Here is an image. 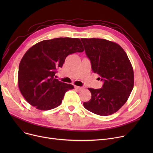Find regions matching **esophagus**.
I'll return each instance as SVG.
<instances>
[{
    "label": "esophagus",
    "mask_w": 153,
    "mask_h": 153,
    "mask_svg": "<svg viewBox=\"0 0 153 153\" xmlns=\"http://www.w3.org/2000/svg\"><path fill=\"white\" fill-rule=\"evenodd\" d=\"M74 88H75V89H76V90H77L78 91H82V89H84V87L77 86V85H75V86H74Z\"/></svg>",
    "instance_id": "1"
}]
</instances>
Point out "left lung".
<instances>
[{
  "mask_svg": "<svg viewBox=\"0 0 153 153\" xmlns=\"http://www.w3.org/2000/svg\"><path fill=\"white\" fill-rule=\"evenodd\" d=\"M92 69L103 81L101 89L88 88L91 100L84 102L85 109L101 116L114 114L126 102L134 85L131 64L117 43L101 38H81Z\"/></svg>",
  "mask_w": 153,
  "mask_h": 153,
  "instance_id": "obj_1",
  "label": "left lung"
}]
</instances>
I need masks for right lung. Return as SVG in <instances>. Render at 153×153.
I'll return each mask as SVG.
<instances>
[{
    "instance_id": "add662e5",
    "label": "right lung",
    "mask_w": 153,
    "mask_h": 153,
    "mask_svg": "<svg viewBox=\"0 0 153 153\" xmlns=\"http://www.w3.org/2000/svg\"><path fill=\"white\" fill-rule=\"evenodd\" d=\"M84 51L76 38H57L40 42L25 53L19 64L18 84L23 97L36 108L51 110L61 105L65 93L74 86L54 76L67 56Z\"/></svg>"
}]
</instances>
